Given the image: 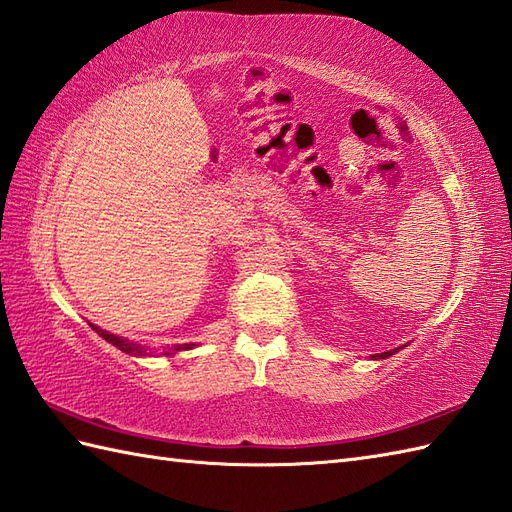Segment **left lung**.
<instances>
[{
    "mask_svg": "<svg viewBox=\"0 0 512 512\" xmlns=\"http://www.w3.org/2000/svg\"><path fill=\"white\" fill-rule=\"evenodd\" d=\"M397 351V349H395ZM388 355H392V351H388V353H382V355H373V358H388Z\"/></svg>",
    "mask_w": 512,
    "mask_h": 512,
    "instance_id": "obj_1",
    "label": "left lung"
}]
</instances>
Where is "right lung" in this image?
<instances>
[{
	"label": "right lung",
	"instance_id": "right-lung-1",
	"mask_svg": "<svg viewBox=\"0 0 512 512\" xmlns=\"http://www.w3.org/2000/svg\"><path fill=\"white\" fill-rule=\"evenodd\" d=\"M91 329L95 331V334H100L106 342H111L113 347H117V349H122V351H126V353H135V355H148L141 347H135L133 342H128V340H124V338H117V336L109 334V331H104V329L95 327V325H91ZM192 347H194V344H176L174 351H183V349H192ZM165 355H170V353L165 351Z\"/></svg>",
	"mask_w": 512,
	"mask_h": 512
}]
</instances>
